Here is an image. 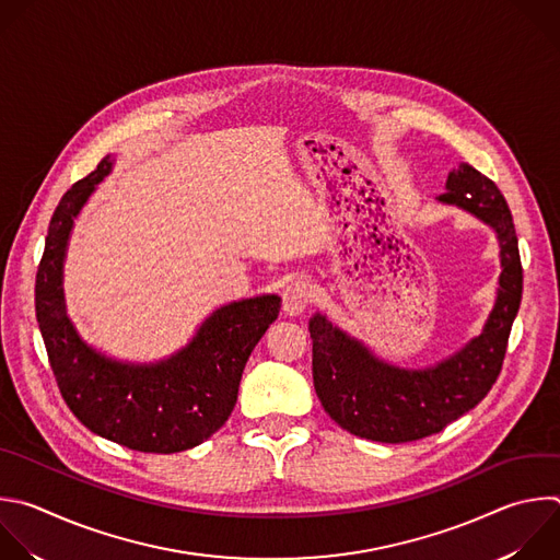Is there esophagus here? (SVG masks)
Instances as JSON below:
<instances>
[{"label": "esophagus", "mask_w": 560, "mask_h": 560, "mask_svg": "<svg viewBox=\"0 0 560 560\" xmlns=\"http://www.w3.org/2000/svg\"><path fill=\"white\" fill-rule=\"evenodd\" d=\"M312 303V285L303 279L292 281L285 290H283V310L290 316L301 314L307 305Z\"/></svg>", "instance_id": "34e87169"}]
</instances>
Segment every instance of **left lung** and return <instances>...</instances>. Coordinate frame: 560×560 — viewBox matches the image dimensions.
<instances>
[{"mask_svg":"<svg viewBox=\"0 0 560 560\" xmlns=\"http://www.w3.org/2000/svg\"><path fill=\"white\" fill-rule=\"evenodd\" d=\"M438 200L477 215L499 237V294L477 338L440 364L413 371L374 358L323 314L310 318L316 396L336 424L364 440L402 444L440 433L475 409L501 374L523 292L512 213L497 184L470 164L448 173L446 194Z\"/></svg>","mask_w":560,"mask_h":560,"instance_id":"8db88e82","label":"left lung"}]
</instances>
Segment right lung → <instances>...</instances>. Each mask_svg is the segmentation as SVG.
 <instances>
[{
    "instance_id": "obj_1",
    "label": "right lung",
    "mask_w": 560,
    "mask_h": 560,
    "mask_svg": "<svg viewBox=\"0 0 560 560\" xmlns=\"http://www.w3.org/2000/svg\"><path fill=\"white\" fill-rule=\"evenodd\" d=\"M109 168L107 155L52 213L35 283L37 323L59 392L92 433L140 453L189 451L229 420L248 355L279 316L281 299L220 307L189 345L158 364H122L88 347L66 316L61 268L72 222Z\"/></svg>"
}]
</instances>
